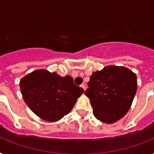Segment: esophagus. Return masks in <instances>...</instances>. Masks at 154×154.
Returning a JSON list of instances; mask_svg holds the SVG:
<instances>
[{
  "mask_svg": "<svg viewBox=\"0 0 154 154\" xmlns=\"http://www.w3.org/2000/svg\"><path fill=\"white\" fill-rule=\"evenodd\" d=\"M81 87H82V89H84V90H85V89H86V85H85V84L81 85Z\"/></svg>",
  "mask_w": 154,
  "mask_h": 154,
  "instance_id": "1",
  "label": "esophagus"
}]
</instances>
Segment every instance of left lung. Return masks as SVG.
I'll list each match as a JSON object with an SVG mask.
<instances>
[{
    "label": "left lung",
    "instance_id": "8db88e82",
    "mask_svg": "<svg viewBox=\"0 0 154 154\" xmlns=\"http://www.w3.org/2000/svg\"><path fill=\"white\" fill-rule=\"evenodd\" d=\"M85 94L91 101L97 119L112 124L124 117L131 107L137 89V76L128 68L105 66L92 73Z\"/></svg>",
    "mask_w": 154,
    "mask_h": 154
}]
</instances>
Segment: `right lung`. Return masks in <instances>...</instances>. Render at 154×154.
Here are the masks:
<instances>
[{
    "label": "right lung",
    "mask_w": 154,
    "mask_h": 154,
    "mask_svg": "<svg viewBox=\"0 0 154 154\" xmlns=\"http://www.w3.org/2000/svg\"><path fill=\"white\" fill-rule=\"evenodd\" d=\"M20 89L23 99L37 117L57 122L68 114L84 89L73 83L70 76L37 69L21 78Z\"/></svg>",
    "instance_id": "right-lung-1"
}]
</instances>
